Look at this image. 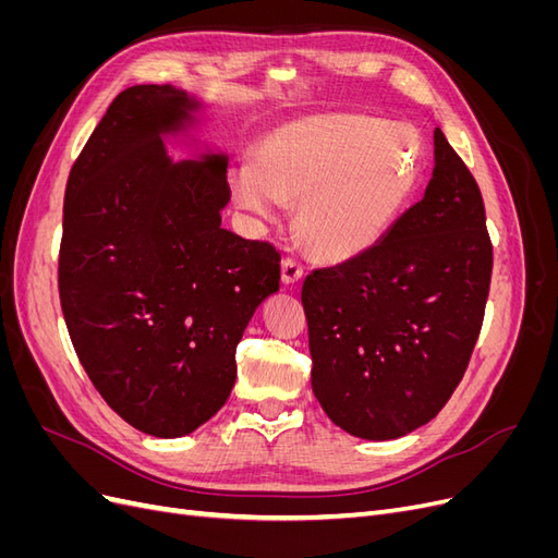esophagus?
I'll return each mask as SVG.
<instances>
[{"label": "esophagus", "instance_id": "obj_1", "mask_svg": "<svg viewBox=\"0 0 558 558\" xmlns=\"http://www.w3.org/2000/svg\"><path fill=\"white\" fill-rule=\"evenodd\" d=\"M302 275H305V269H302L300 260H295V258L281 260V281L283 283H295L302 279Z\"/></svg>", "mask_w": 558, "mask_h": 558}]
</instances>
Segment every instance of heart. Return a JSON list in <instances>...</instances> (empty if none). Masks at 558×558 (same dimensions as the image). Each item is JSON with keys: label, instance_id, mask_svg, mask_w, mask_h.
<instances>
[{"label": "heart", "instance_id": "obj_1", "mask_svg": "<svg viewBox=\"0 0 558 558\" xmlns=\"http://www.w3.org/2000/svg\"><path fill=\"white\" fill-rule=\"evenodd\" d=\"M418 172L412 128L367 113H318L269 132L256 167L230 172V189L242 209L267 223L283 202H300L302 240L318 258L342 263L384 238Z\"/></svg>", "mask_w": 558, "mask_h": 558}]
</instances>
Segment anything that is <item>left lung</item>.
Returning a JSON list of instances; mask_svg holds the SVG:
<instances>
[{
    "label": "left lung",
    "mask_w": 558,
    "mask_h": 558,
    "mask_svg": "<svg viewBox=\"0 0 558 558\" xmlns=\"http://www.w3.org/2000/svg\"><path fill=\"white\" fill-rule=\"evenodd\" d=\"M492 267L480 185L437 128L424 197L375 246L302 283L312 391L332 424L363 440L428 424L465 375Z\"/></svg>",
    "instance_id": "left-lung-1"
}]
</instances>
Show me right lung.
Segmentation results:
<instances>
[{"instance_id":"obj_1","label":"right lung","mask_w":558,"mask_h":558,"mask_svg":"<svg viewBox=\"0 0 558 558\" xmlns=\"http://www.w3.org/2000/svg\"><path fill=\"white\" fill-rule=\"evenodd\" d=\"M195 109L172 86L123 90L64 191L58 289L74 351L109 408L156 437L223 408L244 328L281 277L272 244L221 228L228 158H167L162 134Z\"/></svg>"}]
</instances>
